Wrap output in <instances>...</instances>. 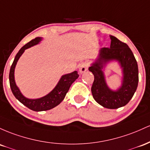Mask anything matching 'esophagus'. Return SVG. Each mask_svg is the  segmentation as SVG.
Instances as JSON below:
<instances>
[{
    "label": "esophagus",
    "instance_id": "1",
    "mask_svg": "<svg viewBox=\"0 0 150 150\" xmlns=\"http://www.w3.org/2000/svg\"><path fill=\"white\" fill-rule=\"evenodd\" d=\"M88 64L87 63H82L81 64L80 66V68H79V71L81 74H83L84 72L86 71H87L88 69Z\"/></svg>",
    "mask_w": 150,
    "mask_h": 150
}]
</instances>
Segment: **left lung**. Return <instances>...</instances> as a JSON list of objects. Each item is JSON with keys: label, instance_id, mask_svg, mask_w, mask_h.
<instances>
[{"label": "left lung", "instance_id": "left-lung-1", "mask_svg": "<svg viewBox=\"0 0 150 150\" xmlns=\"http://www.w3.org/2000/svg\"><path fill=\"white\" fill-rule=\"evenodd\" d=\"M110 38V47L100 49L98 57L88 70L94 76L91 92L96 101L106 108L116 109L128 103L137 90L138 67L133 53L127 44L112 35ZM112 60L120 63L124 74L122 86L115 92L108 88L102 71L103 67Z\"/></svg>", "mask_w": 150, "mask_h": 150}]
</instances>
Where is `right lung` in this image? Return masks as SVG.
<instances>
[{
	"label": "right lung",
	"mask_w": 150,
	"mask_h": 150,
	"mask_svg": "<svg viewBox=\"0 0 150 150\" xmlns=\"http://www.w3.org/2000/svg\"><path fill=\"white\" fill-rule=\"evenodd\" d=\"M42 39V38H35L34 40L27 43L19 50V52L15 57L13 64L11 65L9 74L10 86H11V88L13 95L21 103L34 111H45V110H50L58 105L65 98V96L68 92L71 85L75 81L76 79H78L79 76L76 71L70 74H67L62 76L55 88L45 96L38 99H29L25 98L21 93V91L16 86V81H15V68H16L18 59L24 52L25 50L38 44L41 41Z\"/></svg>",
	"instance_id": "obj_1"
}]
</instances>
